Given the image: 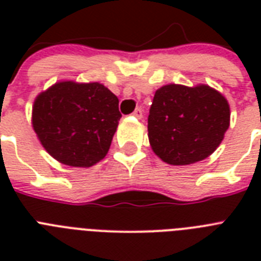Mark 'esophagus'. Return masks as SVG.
I'll return each instance as SVG.
<instances>
[{
    "label": "esophagus",
    "instance_id": "esophagus-1",
    "mask_svg": "<svg viewBox=\"0 0 261 261\" xmlns=\"http://www.w3.org/2000/svg\"><path fill=\"white\" fill-rule=\"evenodd\" d=\"M133 115H134V116L137 119H141L143 116V111L141 110V108H137V110H135L134 112H133Z\"/></svg>",
    "mask_w": 261,
    "mask_h": 261
}]
</instances>
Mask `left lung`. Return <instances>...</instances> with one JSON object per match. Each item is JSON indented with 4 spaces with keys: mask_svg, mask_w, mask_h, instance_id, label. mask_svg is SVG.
Listing matches in <instances>:
<instances>
[{
    "mask_svg": "<svg viewBox=\"0 0 261 261\" xmlns=\"http://www.w3.org/2000/svg\"><path fill=\"white\" fill-rule=\"evenodd\" d=\"M229 124V102L218 90L169 84L155 90L147 135L164 163L190 165L214 153Z\"/></svg>",
    "mask_w": 261,
    "mask_h": 261,
    "instance_id": "1",
    "label": "left lung"
}]
</instances>
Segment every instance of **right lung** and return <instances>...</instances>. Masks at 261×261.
I'll return each mask as SVG.
<instances>
[{"mask_svg":"<svg viewBox=\"0 0 261 261\" xmlns=\"http://www.w3.org/2000/svg\"><path fill=\"white\" fill-rule=\"evenodd\" d=\"M122 115L119 100L98 83L61 81L38 94L32 127L57 161L89 168L106 157Z\"/></svg>","mask_w":261,"mask_h":261,"instance_id":"add662e5","label":"right lung"}]
</instances>
